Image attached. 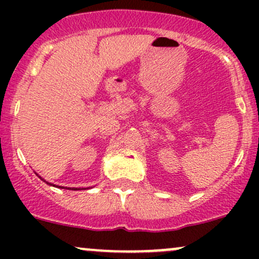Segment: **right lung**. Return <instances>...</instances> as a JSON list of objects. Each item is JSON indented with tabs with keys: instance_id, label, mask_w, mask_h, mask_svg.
I'll return each instance as SVG.
<instances>
[{
	"instance_id": "1",
	"label": "right lung",
	"mask_w": 259,
	"mask_h": 259,
	"mask_svg": "<svg viewBox=\"0 0 259 259\" xmlns=\"http://www.w3.org/2000/svg\"><path fill=\"white\" fill-rule=\"evenodd\" d=\"M38 178H40L41 180H44L42 178H41V177H38ZM44 181H45V183H46V184H49V185H51V186H56V185H53V184H51V183H47L46 180H44ZM57 187H61V189H67V187H64V186H57ZM68 190H81V189H78V187H69V189H68Z\"/></svg>"
}]
</instances>
